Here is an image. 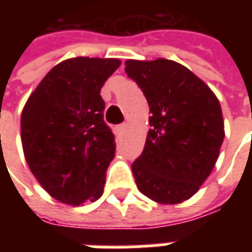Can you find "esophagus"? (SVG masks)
Listing matches in <instances>:
<instances>
[{"label":"esophagus","mask_w":252,"mask_h":252,"mask_svg":"<svg viewBox=\"0 0 252 252\" xmlns=\"http://www.w3.org/2000/svg\"><path fill=\"white\" fill-rule=\"evenodd\" d=\"M116 129H117V132H119V133H123V132L126 129V123H123V124H120V126H117V128H116Z\"/></svg>","instance_id":"1"}]
</instances>
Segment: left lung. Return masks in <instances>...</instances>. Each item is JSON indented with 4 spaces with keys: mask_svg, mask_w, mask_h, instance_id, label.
Returning <instances> with one entry per match:
<instances>
[{
    "mask_svg": "<svg viewBox=\"0 0 252 252\" xmlns=\"http://www.w3.org/2000/svg\"><path fill=\"white\" fill-rule=\"evenodd\" d=\"M126 72L151 113L143 153L132 163L137 189L159 204H180L216 164L224 140L221 106L204 81L174 61H126Z\"/></svg>",
    "mask_w": 252,
    "mask_h": 252,
    "instance_id": "obj_1",
    "label": "left lung"
}]
</instances>
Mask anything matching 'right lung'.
<instances>
[{"label": "right lung", "instance_id": "right-lung-1", "mask_svg": "<svg viewBox=\"0 0 252 252\" xmlns=\"http://www.w3.org/2000/svg\"><path fill=\"white\" fill-rule=\"evenodd\" d=\"M119 59L78 57L43 78L21 113V143L32 174L48 194L68 205L102 195L115 158V135L104 121L101 88Z\"/></svg>", "mask_w": 252, "mask_h": 252}]
</instances>
